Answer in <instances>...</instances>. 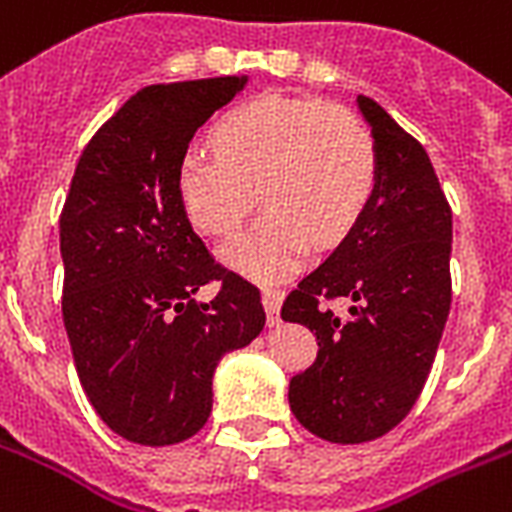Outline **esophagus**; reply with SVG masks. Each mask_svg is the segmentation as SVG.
Returning a JSON list of instances; mask_svg holds the SVG:
<instances>
[{"label": "esophagus", "mask_w": 512, "mask_h": 512, "mask_svg": "<svg viewBox=\"0 0 512 512\" xmlns=\"http://www.w3.org/2000/svg\"><path fill=\"white\" fill-rule=\"evenodd\" d=\"M281 302H284V289L278 286H263V305L265 313H268V326H278V310H281Z\"/></svg>", "instance_id": "1"}]
</instances>
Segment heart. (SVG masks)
Wrapping results in <instances>:
<instances>
[{
  "label": "heart",
  "instance_id": "b5f03b06",
  "mask_svg": "<svg viewBox=\"0 0 512 512\" xmlns=\"http://www.w3.org/2000/svg\"><path fill=\"white\" fill-rule=\"evenodd\" d=\"M210 144L215 157L191 152L178 165V199L197 231L228 236L260 191L268 213L220 252L260 281L292 273L313 242H342L376 189V144L347 107L252 99L215 123Z\"/></svg>",
  "mask_w": 512,
  "mask_h": 512
}]
</instances>
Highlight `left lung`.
<instances>
[{
	"label": "left lung",
	"mask_w": 512,
	"mask_h": 512,
	"mask_svg": "<svg viewBox=\"0 0 512 512\" xmlns=\"http://www.w3.org/2000/svg\"><path fill=\"white\" fill-rule=\"evenodd\" d=\"M373 197L342 244L297 284L281 318L315 331L318 357L289 381L292 413L326 442L389 434L413 410L450 315L452 210L426 149L371 97ZM347 296L351 315L325 307Z\"/></svg>",
	"instance_id": "1"
}]
</instances>
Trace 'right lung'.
Wrapping results in <instances>:
<instances>
[{
    "label": "right lung",
    "instance_id": "add662e5",
    "mask_svg": "<svg viewBox=\"0 0 512 512\" xmlns=\"http://www.w3.org/2000/svg\"><path fill=\"white\" fill-rule=\"evenodd\" d=\"M247 76L136 91L83 149L60 215L62 321L81 386L115 434L144 447L197 434L213 373L265 326L257 286L215 263L178 199L191 136ZM218 280L213 303L193 294Z\"/></svg>",
    "mask_w": 512,
    "mask_h": 512
}]
</instances>
